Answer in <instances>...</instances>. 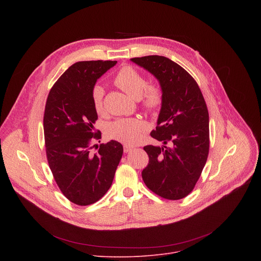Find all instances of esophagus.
<instances>
[{"label": "esophagus", "mask_w": 261, "mask_h": 261, "mask_svg": "<svg viewBox=\"0 0 261 261\" xmlns=\"http://www.w3.org/2000/svg\"><path fill=\"white\" fill-rule=\"evenodd\" d=\"M132 150H133V146H130V145H127V144L124 145V152H125V153H129V152H131Z\"/></svg>", "instance_id": "obj_1"}]
</instances>
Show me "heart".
<instances>
[{
    "mask_svg": "<svg viewBox=\"0 0 261 261\" xmlns=\"http://www.w3.org/2000/svg\"><path fill=\"white\" fill-rule=\"evenodd\" d=\"M115 84L127 95L134 99L142 98L143 105L148 109H154L161 102L160 90L155 86H147L146 81L141 74L130 66L123 67L115 77ZM104 90L101 86H95L92 92L93 105L97 113L103 109L102 99ZM145 124L137 119H118L106 127L108 137L119 140L127 144H135L145 130Z\"/></svg>",
    "mask_w": 261,
    "mask_h": 261,
    "instance_id": "obj_1",
    "label": "heart"
}]
</instances>
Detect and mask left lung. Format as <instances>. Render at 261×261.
Instances as JSON below:
<instances>
[{
  "instance_id": "obj_1",
  "label": "left lung",
  "mask_w": 261,
  "mask_h": 261,
  "mask_svg": "<svg viewBox=\"0 0 261 261\" xmlns=\"http://www.w3.org/2000/svg\"><path fill=\"white\" fill-rule=\"evenodd\" d=\"M130 61L155 76L162 92L157 127L151 136L163 145L143 147L150 161L142 179L157 195L181 199L193 190L208 155L205 101L194 79L168 58L146 56Z\"/></svg>"
}]
</instances>
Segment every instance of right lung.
Masks as SVG:
<instances>
[{
	"mask_svg": "<svg viewBox=\"0 0 261 261\" xmlns=\"http://www.w3.org/2000/svg\"><path fill=\"white\" fill-rule=\"evenodd\" d=\"M116 64H73L47 97L43 127L48 164L63 194L79 205L92 204L108 191L123 156V145L116 140L100 144L97 153L90 145L93 137H100L95 133L98 115L92 92L97 80Z\"/></svg>",
	"mask_w": 261,
	"mask_h": 261,
	"instance_id": "add662e5",
	"label": "right lung"
}]
</instances>
